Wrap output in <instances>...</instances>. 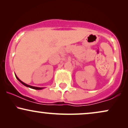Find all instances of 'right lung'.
I'll use <instances>...</instances> for the list:
<instances>
[{"instance_id":"right-lung-1","label":"right lung","mask_w":128,"mask_h":128,"mask_svg":"<svg viewBox=\"0 0 128 128\" xmlns=\"http://www.w3.org/2000/svg\"><path fill=\"white\" fill-rule=\"evenodd\" d=\"M16 78H17V79H18V80H19V81H20V82H21V83L22 84H23V85H24V86H27V87H29V88H32V89H35V90H42V88H44L43 87H36V86H29V85L26 84L24 83V82H22V80H20V79H18V78L17 77V76H16Z\"/></svg>"}]
</instances>
